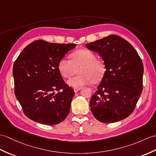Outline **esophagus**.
Masks as SVG:
<instances>
[{"instance_id":"esophagus-1","label":"esophagus","mask_w":156,"mask_h":156,"mask_svg":"<svg viewBox=\"0 0 156 156\" xmlns=\"http://www.w3.org/2000/svg\"><path fill=\"white\" fill-rule=\"evenodd\" d=\"M80 89H81V88H74V90L75 92H78Z\"/></svg>"}]
</instances>
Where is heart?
<instances>
[{
	"label": "heart",
	"mask_w": 156,
	"mask_h": 156,
	"mask_svg": "<svg viewBox=\"0 0 156 156\" xmlns=\"http://www.w3.org/2000/svg\"><path fill=\"white\" fill-rule=\"evenodd\" d=\"M78 68L79 74L67 81V84L74 88H80L92 82H99L106 72L103 61L97 59L94 54L86 49L76 50L70 54V60L62 58L58 64V69L65 78L75 74Z\"/></svg>",
	"instance_id": "obj_1"
}]
</instances>
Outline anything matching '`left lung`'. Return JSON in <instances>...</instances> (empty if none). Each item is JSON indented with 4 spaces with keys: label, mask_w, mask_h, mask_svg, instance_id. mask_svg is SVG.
Returning <instances> with one entry per match:
<instances>
[{
    "label": "left lung",
    "mask_w": 156,
    "mask_h": 156,
    "mask_svg": "<svg viewBox=\"0 0 156 156\" xmlns=\"http://www.w3.org/2000/svg\"><path fill=\"white\" fill-rule=\"evenodd\" d=\"M86 46L99 54L106 69L90 101L92 114L107 124L125 119L134 110L142 92V59L127 41L115 34Z\"/></svg>",
    "instance_id": "left-lung-1"
}]
</instances>
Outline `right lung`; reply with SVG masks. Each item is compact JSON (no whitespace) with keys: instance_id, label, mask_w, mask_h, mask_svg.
<instances>
[{"instance_id":"add662e5","label":"right lung","mask_w":156,"mask_h":156,"mask_svg":"<svg viewBox=\"0 0 156 156\" xmlns=\"http://www.w3.org/2000/svg\"><path fill=\"white\" fill-rule=\"evenodd\" d=\"M76 46L38 40L25 47L14 62V94L32 120L56 125L69 114L74 91L64 81L58 64Z\"/></svg>"}]
</instances>
